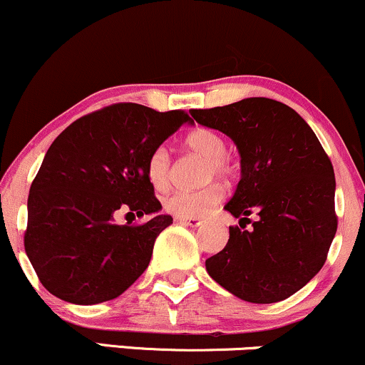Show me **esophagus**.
<instances>
[{"instance_id":"obj_1","label":"esophagus","mask_w":365,"mask_h":365,"mask_svg":"<svg viewBox=\"0 0 365 365\" xmlns=\"http://www.w3.org/2000/svg\"><path fill=\"white\" fill-rule=\"evenodd\" d=\"M177 221H180V223L185 225V226H192V228H195V226L202 225V220H200V217H182V216H177Z\"/></svg>"}]
</instances>
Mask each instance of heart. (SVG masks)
<instances>
[{"mask_svg": "<svg viewBox=\"0 0 365 365\" xmlns=\"http://www.w3.org/2000/svg\"><path fill=\"white\" fill-rule=\"evenodd\" d=\"M183 148L206 159L204 180L212 177L228 180L233 173V163L226 154V142L221 133L207 127H197L183 137ZM145 175L156 190L165 192L171 182V159L168 149L158 145L149 153L145 161ZM223 199V187L220 183L200 188V190H177L165 197L163 206L168 212L182 217H199L207 209Z\"/></svg>", "mask_w": 365, "mask_h": 365, "instance_id": "1", "label": "heart"}]
</instances>
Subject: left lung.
Instances as JSON below:
<instances>
[{
    "mask_svg": "<svg viewBox=\"0 0 365 365\" xmlns=\"http://www.w3.org/2000/svg\"><path fill=\"white\" fill-rule=\"evenodd\" d=\"M197 123L237 144L242 178L225 209L242 217L228 244L206 261L225 290L254 304L288 299L319 273L334 233V171L312 128L295 110L267 98L190 110ZM257 212L255 230L242 220Z\"/></svg>",
    "mask_w": 365,
    "mask_h": 365,
    "instance_id": "left-lung-1",
    "label": "left lung"
}]
</instances>
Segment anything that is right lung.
<instances>
[{
	"instance_id": "obj_1",
	"label": "right lung",
	"mask_w": 365,
	"mask_h": 365,
	"mask_svg": "<svg viewBox=\"0 0 365 365\" xmlns=\"http://www.w3.org/2000/svg\"><path fill=\"white\" fill-rule=\"evenodd\" d=\"M187 121L185 111L118 103L75 120L54 139L31 185L24 237L46 290L78 305L106 302L148 269L154 242L173 217L116 225L114 215L161 209L145 161Z\"/></svg>"
}]
</instances>
